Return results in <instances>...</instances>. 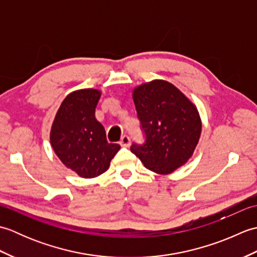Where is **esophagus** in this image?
<instances>
[{
    "mask_svg": "<svg viewBox=\"0 0 257 257\" xmlns=\"http://www.w3.org/2000/svg\"><path fill=\"white\" fill-rule=\"evenodd\" d=\"M119 144L122 147H129L130 144H132V140H130L128 136H122L121 139H120V141H119Z\"/></svg>",
    "mask_w": 257,
    "mask_h": 257,
    "instance_id": "obj_1",
    "label": "esophagus"
}]
</instances>
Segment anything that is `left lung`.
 <instances>
[{"mask_svg":"<svg viewBox=\"0 0 257 257\" xmlns=\"http://www.w3.org/2000/svg\"><path fill=\"white\" fill-rule=\"evenodd\" d=\"M133 98L146 143L134 144L130 150L149 170L172 173L188 162L199 143L198 109L181 90L162 79L135 87Z\"/></svg>","mask_w":257,"mask_h":257,"instance_id":"obj_1","label":"left lung"}]
</instances>
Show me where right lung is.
Segmentation results:
<instances>
[{
  "instance_id": "add662e5",
  "label": "right lung",
  "mask_w": 257,
  "mask_h": 257,
  "mask_svg": "<svg viewBox=\"0 0 257 257\" xmlns=\"http://www.w3.org/2000/svg\"><path fill=\"white\" fill-rule=\"evenodd\" d=\"M101 91L78 89L63 100L54 118L50 140L53 150L65 166L79 177L96 178L106 172L120 149L109 144L102 124L95 117Z\"/></svg>"
}]
</instances>
